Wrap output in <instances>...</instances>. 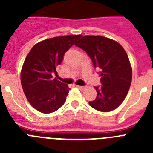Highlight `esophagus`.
<instances>
[{"instance_id":"esophagus-1","label":"esophagus","mask_w":153,"mask_h":153,"mask_svg":"<svg viewBox=\"0 0 153 153\" xmlns=\"http://www.w3.org/2000/svg\"><path fill=\"white\" fill-rule=\"evenodd\" d=\"M76 87L80 89V90H84L85 89V86H76Z\"/></svg>"}]
</instances>
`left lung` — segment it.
Segmentation results:
<instances>
[{
    "mask_svg": "<svg viewBox=\"0 0 153 153\" xmlns=\"http://www.w3.org/2000/svg\"><path fill=\"white\" fill-rule=\"evenodd\" d=\"M88 54L94 67L100 70L101 87L96 86L97 98L89 102L93 109L107 113L123 102L132 82V67L123 47L102 36L81 37L75 44Z\"/></svg>",
    "mask_w": 153,
    "mask_h": 153,
    "instance_id": "obj_1",
    "label": "left lung"
}]
</instances>
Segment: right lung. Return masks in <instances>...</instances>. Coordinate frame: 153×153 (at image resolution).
Returning <instances> with one entry per match:
<instances>
[{"mask_svg": "<svg viewBox=\"0 0 153 153\" xmlns=\"http://www.w3.org/2000/svg\"><path fill=\"white\" fill-rule=\"evenodd\" d=\"M80 37L67 35L47 39L35 44L24 60L21 73V86L28 102L37 111L51 113L66 102L70 90L53 74L62 63L64 53Z\"/></svg>", "mask_w": 153, "mask_h": 153, "instance_id": "add662e5", "label": "right lung"}]
</instances>
